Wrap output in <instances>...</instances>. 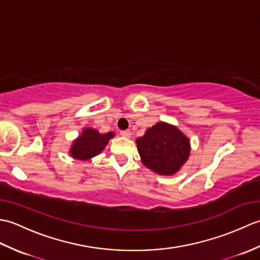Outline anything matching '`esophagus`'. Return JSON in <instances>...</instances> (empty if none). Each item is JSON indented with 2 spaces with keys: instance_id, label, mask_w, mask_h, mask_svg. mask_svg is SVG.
<instances>
[{
  "instance_id": "34e87169",
  "label": "esophagus",
  "mask_w": 260,
  "mask_h": 260,
  "mask_svg": "<svg viewBox=\"0 0 260 260\" xmlns=\"http://www.w3.org/2000/svg\"><path fill=\"white\" fill-rule=\"evenodd\" d=\"M120 135L123 136V137H126V139H129V137L132 136V132H131L129 129L121 131V132H120Z\"/></svg>"
}]
</instances>
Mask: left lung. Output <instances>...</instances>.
Wrapping results in <instances>:
<instances>
[{"instance_id": "obj_1", "label": "left lung", "mask_w": 260, "mask_h": 260, "mask_svg": "<svg viewBox=\"0 0 260 260\" xmlns=\"http://www.w3.org/2000/svg\"><path fill=\"white\" fill-rule=\"evenodd\" d=\"M135 142L142 163L159 175L171 176L178 173L190 156L189 137L178 126L165 121H158L150 127Z\"/></svg>"}]
</instances>
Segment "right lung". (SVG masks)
<instances>
[{
    "label": "right lung",
    "mask_w": 260,
    "mask_h": 260,
    "mask_svg": "<svg viewBox=\"0 0 260 260\" xmlns=\"http://www.w3.org/2000/svg\"><path fill=\"white\" fill-rule=\"evenodd\" d=\"M114 136V132L102 134L92 127H85L81 134L71 143L70 156L79 161H89L105 150L109 140Z\"/></svg>",
    "instance_id": "right-lung-1"
}]
</instances>
